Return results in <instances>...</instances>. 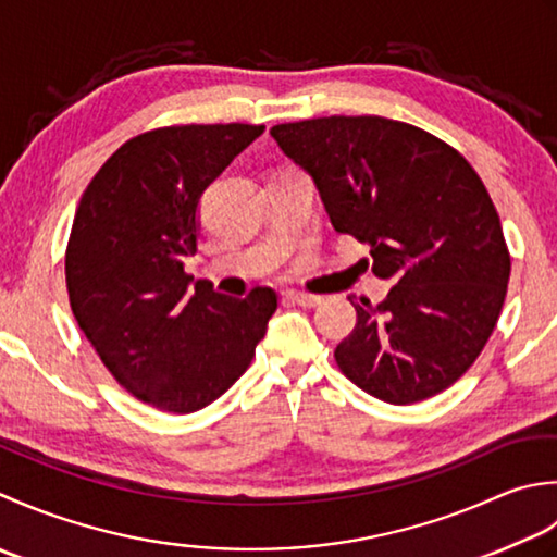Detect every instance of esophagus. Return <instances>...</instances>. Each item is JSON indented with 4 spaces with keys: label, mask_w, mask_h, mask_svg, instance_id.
I'll return each instance as SVG.
<instances>
[{
    "label": "esophagus",
    "mask_w": 557,
    "mask_h": 557,
    "mask_svg": "<svg viewBox=\"0 0 557 557\" xmlns=\"http://www.w3.org/2000/svg\"><path fill=\"white\" fill-rule=\"evenodd\" d=\"M283 298L295 302V305H302V308H314V305H320L322 298L320 295H312V293H300V290H286L283 293Z\"/></svg>",
    "instance_id": "esophagus-1"
}]
</instances>
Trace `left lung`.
<instances>
[{
  "instance_id": "obj_1",
  "label": "left lung",
  "mask_w": 557,
  "mask_h": 557,
  "mask_svg": "<svg viewBox=\"0 0 557 557\" xmlns=\"http://www.w3.org/2000/svg\"><path fill=\"white\" fill-rule=\"evenodd\" d=\"M312 175L336 233L370 245L394 281L336 346V366L380 401L406 406L451 387L500 320L509 249L483 180L454 146L408 122L332 115L271 127Z\"/></svg>"
}]
</instances>
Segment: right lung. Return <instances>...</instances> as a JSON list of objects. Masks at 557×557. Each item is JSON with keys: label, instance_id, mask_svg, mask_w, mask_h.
I'll return each instance as SVG.
<instances>
[{"label": "right lung", "instance_id": "right-lung-1", "mask_svg": "<svg viewBox=\"0 0 557 557\" xmlns=\"http://www.w3.org/2000/svg\"><path fill=\"white\" fill-rule=\"evenodd\" d=\"M264 124H173L124 141L84 189L64 255L78 326L134 399L195 413L255 358L278 295L243 300L185 274L199 199Z\"/></svg>", "mask_w": 557, "mask_h": 557}]
</instances>
